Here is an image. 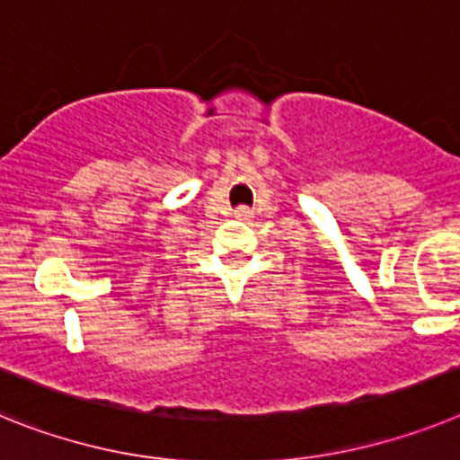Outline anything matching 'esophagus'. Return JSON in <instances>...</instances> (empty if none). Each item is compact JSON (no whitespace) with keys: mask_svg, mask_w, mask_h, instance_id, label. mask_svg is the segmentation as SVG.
I'll return each mask as SVG.
<instances>
[{"mask_svg":"<svg viewBox=\"0 0 460 460\" xmlns=\"http://www.w3.org/2000/svg\"><path fill=\"white\" fill-rule=\"evenodd\" d=\"M234 215L238 219H247V217H250V210H247V208H238V210H235Z\"/></svg>","mask_w":460,"mask_h":460,"instance_id":"obj_1","label":"esophagus"}]
</instances>
